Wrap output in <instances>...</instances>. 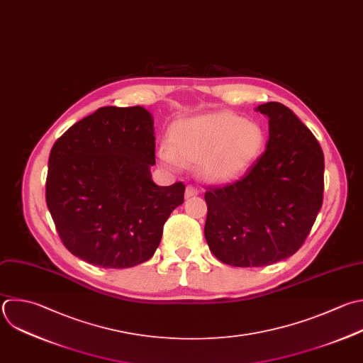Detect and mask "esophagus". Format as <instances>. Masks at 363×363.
<instances>
[{
  "label": "esophagus",
  "instance_id": "obj_1",
  "mask_svg": "<svg viewBox=\"0 0 363 363\" xmlns=\"http://www.w3.org/2000/svg\"><path fill=\"white\" fill-rule=\"evenodd\" d=\"M199 194V189L197 187H194V186H187L186 187V199H189V197H193V196H197Z\"/></svg>",
  "mask_w": 363,
  "mask_h": 363
}]
</instances>
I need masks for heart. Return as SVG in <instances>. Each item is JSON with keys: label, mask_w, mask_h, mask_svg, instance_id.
Listing matches in <instances>:
<instances>
[{"label": "heart", "mask_w": 363, "mask_h": 363, "mask_svg": "<svg viewBox=\"0 0 363 363\" xmlns=\"http://www.w3.org/2000/svg\"><path fill=\"white\" fill-rule=\"evenodd\" d=\"M174 149L163 143L157 156L170 169L180 159L203 160V172L216 180H230L242 174L261 155L265 135L262 128L231 112H216L179 121L172 128Z\"/></svg>", "instance_id": "1"}]
</instances>
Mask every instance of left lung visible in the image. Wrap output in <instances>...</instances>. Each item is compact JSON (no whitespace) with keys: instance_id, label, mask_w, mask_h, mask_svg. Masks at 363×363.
Segmentation results:
<instances>
[{"instance_id":"obj_1","label":"left lung","mask_w":363,"mask_h":363,"mask_svg":"<svg viewBox=\"0 0 363 363\" xmlns=\"http://www.w3.org/2000/svg\"><path fill=\"white\" fill-rule=\"evenodd\" d=\"M268 116L267 150L240 180L207 186L204 235L211 252L234 267L285 259L305 242L323 200V153L312 132L278 102Z\"/></svg>"}]
</instances>
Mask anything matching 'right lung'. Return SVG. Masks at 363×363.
<instances>
[{
  "label": "right lung",
  "mask_w": 363,
  "mask_h": 363,
  "mask_svg": "<svg viewBox=\"0 0 363 363\" xmlns=\"http://www.w3.org/2000/svg\"><path fill=\"white\" fill-rule=\"evenodd\" d=\"M153 119L142 106L99 108L52 146L45 199L62 244L102 268L150 259L186 186H157Z\"/></svg>",
  "instance_id": "right-lung-1"
}]
</instances>
